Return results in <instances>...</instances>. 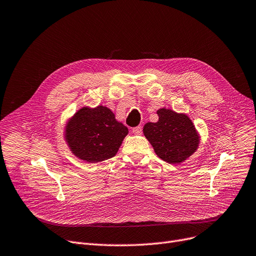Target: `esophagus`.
<instances>
[{
  "label": "esophagus",
  "instance_id": "esophagus-1",
  "mask_svg": "<svg viewBox=\"0 0 256 256\" xmlns=\"http://www.w3.org/2000/svg\"><path fill=\"white\" fill-rule=\"evenodd\" d=\"M132 132H133V134H135V135H140V134H142V128L136 126L132 130Z\"/></svg>",
  "mask_w": 256,
  "mask_h": 256
}]
</instances>
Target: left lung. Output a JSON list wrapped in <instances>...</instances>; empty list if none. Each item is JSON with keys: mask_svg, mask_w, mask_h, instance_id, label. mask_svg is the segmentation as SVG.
I'll return each mask as SVG.
<instances>
[{"mask_svg": "<svg viewBox=\"0 0 256 256\" xmlns=\"http://www.w3.org/2000/svg\"><path fill=\"white\" fill-rule=\"evenodd\" d=\"M157 122H148L144 134L152 144L156 155L171 164H182L200 144V134L186 114L159 108Z\"/></svg>", "mask_w": 256, "mask_h": 256, "instance_id": "8db88e82", "label": "left lung"}]
</instances>
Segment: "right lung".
<instances>
[{"label":"right lung","mask_w":256,"mask_h":256,"mask_svg":"<svg viewBox=\"0 0 256 256\" xmlns=\"http://www.w3.org/2000/svg\"><path fill=\"white\" fill-rule=\"evenodd\" d=\"M70 152L86 162H100L115 156L128 130L106 106H84L65 126Z\"/></svg>","instance_id":"obj_1"}]
</instances>
